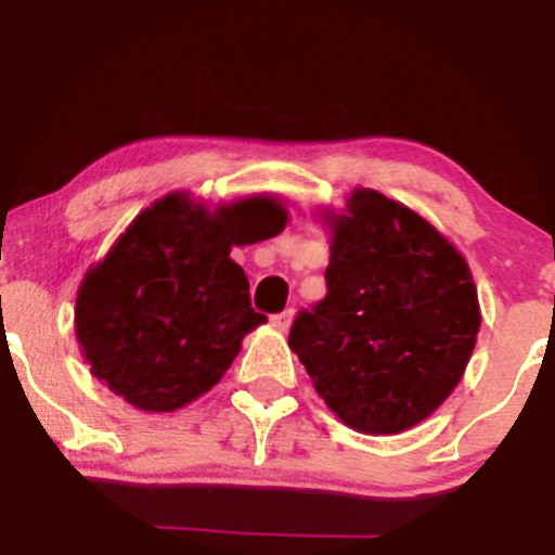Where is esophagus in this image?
I'll use <instances>...</instances> for the list:
<instances>
[{
    "instance_id": "34e87169",
    "label": "esophagus",
    "mask_w": 555,
    "mask_h": 555,
    "mask_svg": "<svg viewBox=\"0 0 555 555\" xmlns=\"http://www.w3.org/2000/svg\"><path fill=\"white\" fill-rule=\"evenodd\" d=\"M292 321H295V310H284V313L271 318V326L276 331H289Z\"/></svg>"
}]
</instances>
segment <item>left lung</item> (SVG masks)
<instances>
[{"label": "left lung", "instance_id": "obj_1", "mask_svg": "<svg viewBox=\"0 0 555 555\" xmlns=\"http://www.w3.org/2000/svg\"><path fill=\"white\" fill-rule=\"evenodd\" d=\"M318 216L328 292L295 318L289 347L344 425L397 436L467 371L482 321L473 271L428 219L378 190H352L341 211Z\"/></svg>", "mask_w": 555, "mask_h": 555}]
</instances>
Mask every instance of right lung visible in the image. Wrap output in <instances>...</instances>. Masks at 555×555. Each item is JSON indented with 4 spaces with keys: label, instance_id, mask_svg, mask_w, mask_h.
I'll use <instances>...</instances> for the list:
<instances>
[{
    "label": "right lung",
    "instance_id": "obj_1",
    "mask_svg": "<svg viewBox=\"0 0 555 555\" xmlns=\"http://www.w3.org/2000/svg\"><path fill=\"white\" fill-rule=\"evenodd\" d=\"M286 221L273 193L208 208L177 190L143 208L75 297V336L95 378L143 412H177L211 391L266 323L229 253L276 237Z\"/></svg>",
    "mask_w": 555,
    "mask_h": 555
}]
</instances>
